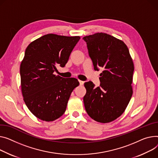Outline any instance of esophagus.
Segmentation results:
<instances>
[{"mask_svg": "<svg viewBox=\"0 0 158 158\" xmlns=\"http://www.w3.org/2000/svg\"><path fill=\"white\" fill-rule=\"evenodd\" d=\"M84 83H85V82L84 81H79V84H80V85H84Z\"/></svg>", "mask_w": 158, "mask_h": 158, "instance_id": "34e87169", "label": "esophagus"}]
</instances>
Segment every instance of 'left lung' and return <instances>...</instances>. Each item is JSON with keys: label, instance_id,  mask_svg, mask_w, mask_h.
<instances>
[{"label": "left lung", "instance_id": "8db88e82", "mask_svg": "<svg viewBox=\"0 0 158 158\" xmlns=\"http://www.w3.org/2000/svg\"><path fill=\"white\" fill-rule=\"evenodd\" d=\"M82 39L94 70L103 69L100 86L91 81L85 83V109L94 121L109 123L124 112L131 98L133 62L127 46L110 35L101 32Z\"/></svg>", "mask_w": 158, "mask_h": 158}]
</instances>
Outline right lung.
<instances>
[{
    "mask_svg": "<svg viewBox=\"0 0 158 158\" xmlns=\"http://www.w3.org/2000/svg\"><path fill=\"white\" fill-rule=\"evenodd\" d=\"M80 37L49 34L27 46L20 65L24 102L37 118L52 121L64 114L70 94L79 82L76 78L55 75L64 67Z\"/></svg>",
    "mask_w": 158,
    "mask_h": 158,
    "instance_id": "1",
    "label": "right lung"
}]
</instances>
